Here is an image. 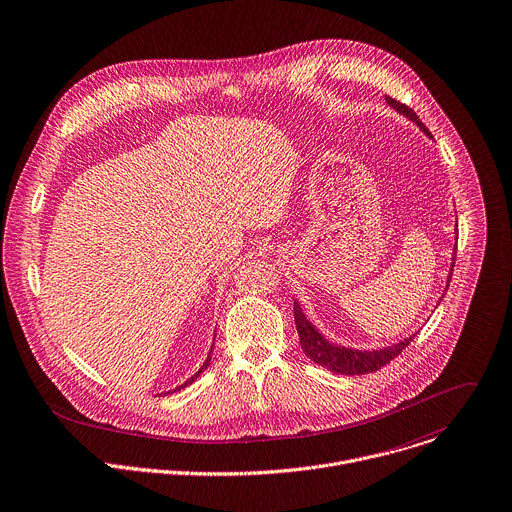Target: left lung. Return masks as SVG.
Returning <instances> with one entry per match:
<instances>
[{"label":"left lung","instance_id":"1","mask_svg":"<svg viewBox=\"0 0 512 512\" xmlns=\"http://www.w3.org/2000/svg\"><path fill=\"white\" fill-rule=\"evenodd\" d=\"M386 102L398 114H402L410 122H414L428 138H432V134L418 120V116H416V112L412 108H408L406 104H402V102H398V100H394L390 96H386ZM456 233H458V229H456ZM454 255L456 253H452V265H450L446 287L450 285L452 267H454ZM438 303H440V299H438ZM438 303H436V307H438ZM293 315H295V327H297V333H299V344H301V350L305 352V356L313 364H319V366L327 368L333 374H348V376L356 374V376H360V374H368V372L380 370L390 360H394L412 342L414 335H416V333H412V335L400 339V342H396L392 346H384V348H376V350H356V348H350V346H339V344L329 342V339L307 319V315L303 313V307L299 305V301H293Z\"/></svg>","mask_w":512,"mask_h":512}]
</instances>
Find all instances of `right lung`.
<instances>
[{
    "mask_svg": "<svg viewBox=\"0 0 512 512\" xmlns=\"http://www.w3.org/2000/svg\"><path fill=\"white\" fill-rule=\"evenodd\" d=\"M213 346H215V342H213ZM213 346H211V352H209V356H207V360H205V362H203V366H201V368H199V372H195V374H193V376H191V378H189V380H187V382H185V384H181V386H179V388H175V390H181V388H187V386H189V384H193V382H195V380H197V378H199V376H201V374H203V372H205V370H207V368H209V364H211V356H213ZM166 394H170V392H166Z\"/></svg>",
    "mask_w": 512,
    "mask_h": 512,
    "instance_id": "add662e5",
    "label": "right lung"
}]
</instances>
